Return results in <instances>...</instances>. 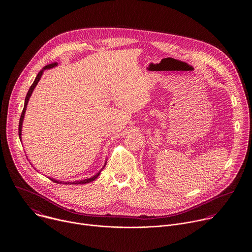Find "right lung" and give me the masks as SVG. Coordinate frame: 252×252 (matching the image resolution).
<instances>
[{
	"instance_id": "add662e5",
	"label": "right lung",
	"mask_w": 252,
	"mask_h": 252,
	"mask_svg": "<svg viewBox=\"0 0 252 252\" xmlns=\"http://www.w3.org/2000/svg\"><path fill=\"white\" fill-rule=\"evenodd\" d=\"M55 65H57V63H49V64H47V65H45V67L38 73V75L36 76V79H35V81L33 82V84L31 85V87H30V90H29V92H28V94H27V97H26V100H25V105H24V109H23V111H22V114H21V118H20V122H19V137L21 138V135H22V126H23V120H24V117H25V113H26V109H27V104L29 103V100H30V96H31V94H32V92H33V90L35 89V87L37 86V84H38V82L40 81V79H41V77H42V75H43V72H44V70L46 69V68H51V67H53V66H55ZM21 140V139H20ZM100 175V172L99 173H97L95 176H93L92 178H89V179H86V180H83V181H80V182H65L64 184H70V185H79V184H87V183H90V182H92V181H94L96 178L98 177ZM52 182H54V183H62V182H59V181H57V180H55V179H51V178H49Z\"/></svg>"
}]
</instances>
